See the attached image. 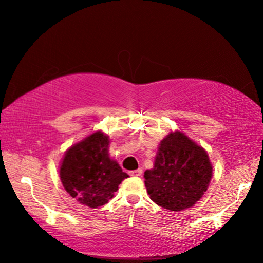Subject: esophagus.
<instances>
[{
  "label": "esophagus",
  "mask_w": 263,
  "mask_h": 263,
  "mask_svg": "<svg viewBox=\"0 0 263 263\" xmlns=\"http://www.w3.org/2000/svg\"><path fill=\"white\" fill-rule=\"evenodd\" d=\"M129 175H130V176H141L142 175V168H138V170L129 171Z\"/></svg>",
  "instance_id": "34e87169"
}]
</instances>
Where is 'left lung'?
Instances as JSON below:
<instances>
[{
	"label": "left lung",
	"mask_w": 263,
	"mask_h": 263,
	"mask_svg": "<svg viewBox=\"0 0 263 263\" xmlns=\"http://www.w3.org/2000/svg\"><path fill=\"white\" fill-rule=\"evenodd\" d=\"M212 178L207 152L181 132L160 142L154 167L145 171L151 200L168 211L190 208L201 199Z\"/></svg>",
	"instance_id": "8db88e82"
}]
</instances>
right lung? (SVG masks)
I'll list each match as a JSON object with an SVG mask.
<instances>
[{
	"mask_svg": "<svg viewBox=\"0 0 263 263\" xmlns=\"http://www.w3.org/2000/svg\"><path fill=\"white\" fill-rule=\"evenodd\" d=\"M107 149V136L102 132L93 133L67 151L60 168L67 193L91 208L109 202L121 182L128 177L117 161L110 159Z\"/></svg>",
	"mask_w": 263,
	"mask_h": 263,
	"instance_id": "obj_1",
	"label": "right lung"
}]
</instances>
